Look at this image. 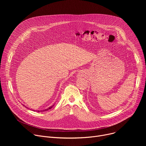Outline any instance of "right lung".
Listing matches in <instances>:
<instances>
[{"label":"right lung","instance_id":"add662e5","mask_svg":"<svg viewBox=\"0 0 146 146\" xmlns=\"http://www.w3.org/2000/svg\"><path fill=\"white\" fill-rule=\"evenodd\" d=\"M53 106H54V105H53ZM52 106H51V107H50V108H48V109H46V110H43V111H47V110H49V109H51V108H52ZM25 107H26V106H25ZM26 108H27V107H26ZM39 111H38V112H39Z\"/></svg>","mask_w":146,"mask_h":146}]
</instances>
